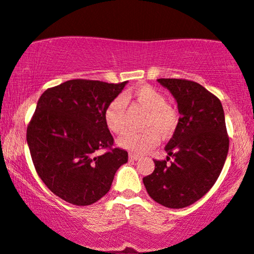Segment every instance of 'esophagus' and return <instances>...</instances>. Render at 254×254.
<instances>
[{"instance_id":"obj_1","label":"esophagus","mask_w":254,"mask_h":254,"mask_svg":"<svg viewBox=\"0 0 254 254\" xmlns=\"http://www.w3.org/2000/svg\"><path fill=\"white\" fill-rule=\"evenodd\" d=\"M129 158H130L131 160H138V159H139V156H138V155H134V153H130V155H129Z\"/></svg>"}]
</instances>
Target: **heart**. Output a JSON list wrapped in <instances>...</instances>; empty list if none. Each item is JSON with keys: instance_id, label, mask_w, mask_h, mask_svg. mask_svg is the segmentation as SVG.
Listing matches in <instances>:
<instances>
[{"instance_id": "obj_1", "label": "heart", "mask_w": 254, "mask_h": 254, "mask_svg": "<svg viewBox=\"0 0 254 254\" xmlns=\"http://www.w3.org/2000/svg\"><path fill=\"white\" fill-rule=\"evenodd\" d=\"M125 101H131L147 111L144 118L142 131H131L118 139L122 149L132 153H145L157 146L158 133L168 138L175 132L178 125V115L175 109L168 104V99L162 92L151 85H139L129 95L116 97L109 103L104 111L105 125L112 133H123L127 129Z\"/></svg>"}]
</instances>
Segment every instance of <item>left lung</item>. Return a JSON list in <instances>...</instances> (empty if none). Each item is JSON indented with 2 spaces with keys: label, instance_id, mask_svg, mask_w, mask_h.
Here are the masks:
<instances>
[{
  "label": "left lung",
  "instance_id": "8db88e82",
  "mask_svg": "<svg viewBox=\"0 0 254 254\" xmlns=\"http://www.w3.org/2000/svg\"><path fill=\"white\" fill-rule=\"evenodd\" d=\"M158 82L175 97L181 117L165 146L168 158L153 160L155 170L143 183L158 204L183 208L203 197L223 170L230 143L225 116L219 98L203 85L181 78Z\"/></svg>",
  "mask_w": 254,
  "mask_h": 254
}]
</instances>
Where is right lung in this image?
<instances>
[{
  "mask_svg": "<svg viewBox=\"0 0 254 254\" xmlns=\"http://www.w3.org/2000/svg\"><path fill=\"white\" fill-rule=\"evenodd\" d=\"M127 83L70 79L38 99L27 129L28 146L42 182L63 200L94 204L127 162V151L112 147L114 137L104 122L105 109ZM101 148L108 151L96 156Z\"/></svg>",
  "mask_w": 254,
  "mask_h": 254,
  "instance_id": "add662e5",
  "label": "right lung"
}]
</instances>
